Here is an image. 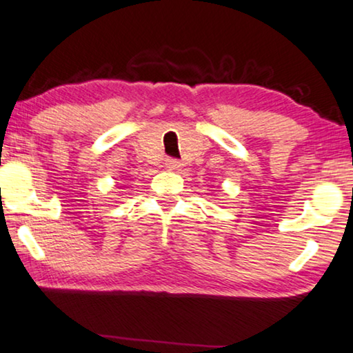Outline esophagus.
Listing matches in <instances>:
<instances>
[{"mask_svg": "<svg viewBox=\"0 0 353 353\" xmlns=\"http://www.w3.org/2000/svg\"><path fill=\"white\" fill-rule=\"evenodd\" d=\"M165 167L168 170H176V168H180V162H178L176 159H167Z\"/></svg>", "mask_w": 353, "mask_h": 353, "instance_id": "esophagus-1", "label": "esophagus"}]
</instances>
